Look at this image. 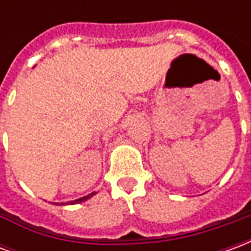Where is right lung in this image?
<instances>
[{"label": "right lung", "instance_id": "1", "mask_svg": "<svg viewBox=\"0 0 251 251\" xmlns=\"http://www.w3.org/2000/svg\"><path fill=\"white\" fill-rule=\"evenodd\" d=\"M95 195V192H93V194L87 195V196H83V198H80V199H76V200H72V201H70L68 204H76V203H82V201H84V200L90 199L91 196H94Z\"/></svg>", "mask_w": 251, "mask_h": 251}]
</instances>
